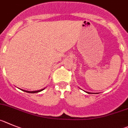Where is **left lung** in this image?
I'll return each mask as SVG.
<instances>
[{
  "instance_id": "8db88e82",
  "label": "left lung",
  "mask_w": 128,
  "mask_h": 128,
  "mask_svg": "<svg viewBox=\"0 0 128 128\" xmlns=\"http://www.w3.org/2000/svg\"><path fill=\"white\" fill-rule=\"evenodd\" d=\"M85 92H86V91H85ZM86 92L88 93V94H90V92Z\"/></svg>"
}]
</instances>
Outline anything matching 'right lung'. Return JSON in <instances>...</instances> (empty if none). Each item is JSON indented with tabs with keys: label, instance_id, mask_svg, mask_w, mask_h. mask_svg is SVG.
<instances>
[{
	"label": "right lung",
	"instance_id": "right-lung-1",
	"mask_svg": "<svg viewBox=\"0 0 128 128\" xmlns=\"http://www.w3.org/2000/svg\"><path fill=\"white\" fill-rule=\"evenodd\" d=\"M44 88H42V89H41V90H35V91H28V90H22L24 92H28V93H37V92H40L42 91V90H43Z\"/></svg>",
	"mask_w": 128,
	"mask_h": 128
}]
</instances>
